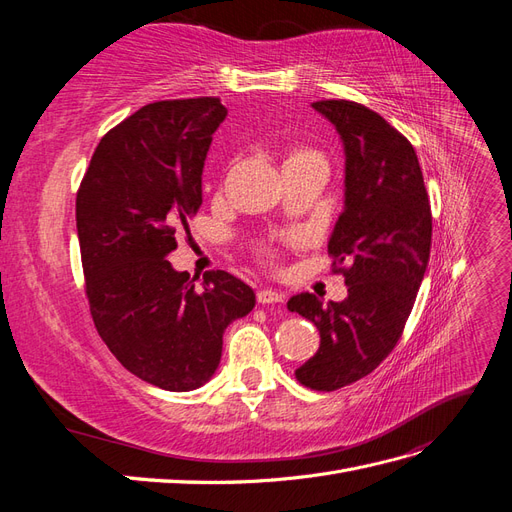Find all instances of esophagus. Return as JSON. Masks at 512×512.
Wrapping results in <instances>:
<instances>
[{
  "instance_id": "1",
  "label": "esophagus",
  "mask_w": 512,
  "mask_h": 512,
  "mask_svg": "<svg viewBox=\"0 0 512 512\" xmlns=\"http://www.w3.org/2000/svg\"><path fill=\"white\" fill-rule=\"evenodd\" d=\"M256 299L262 305H271V303H282L286 299V294L284 292H277V290H271V288H262V290H258Z\"/></svg>"
}]
</instances>
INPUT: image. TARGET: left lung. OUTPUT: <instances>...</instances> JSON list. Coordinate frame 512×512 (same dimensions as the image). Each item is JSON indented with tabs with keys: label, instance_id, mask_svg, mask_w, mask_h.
<instances>
[{
	"label": "left lung",
	"instance_id": "1",
	"mask_svg": "<svg viewBox=\"0 0 512 512\" xmlns=\"http://www.w3.org/2000/svg\"><path fill=\"white\" fill-rule=\"evenodd\" d=\"M312 106L344 145V211L329 254L348 297L324 305L301 292L288 309L320 331L318 352L294 376L307 389L337 391L371 374L399 342L429 262L431 207L416 151L389 121L350 100Z\"/></svg>",
	"mask_w": 512,
	"mask_h": 512
}]
</instances>
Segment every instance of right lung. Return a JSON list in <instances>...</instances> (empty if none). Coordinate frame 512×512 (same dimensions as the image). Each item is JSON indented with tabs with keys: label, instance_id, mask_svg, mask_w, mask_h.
Here are the masks:
<instances>
[{
	"label": "right lung",
	"instance_id": "obj_1",
	"mask_svg": "<svg viewBox=\"0 0 512 512\" xmlns=\"http://www.w3.org/2000/svg\"><path fill=\"white\" fill-rule=\"evenodd\" d=\"M220 98L162 100L104 134L76 194L85 292L104 344L130 374L164 391L203 386L222 359L228 324L256 305L226 271L198 284L175 271V235L203 205Z\"/></svg>",
	"mask_w": 512,
	"mask_h": 512
}]
</instances>
